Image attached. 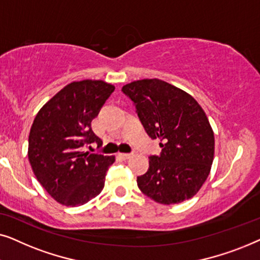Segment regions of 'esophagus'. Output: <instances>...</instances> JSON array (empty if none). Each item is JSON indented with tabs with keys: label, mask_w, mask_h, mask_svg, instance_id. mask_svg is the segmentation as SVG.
I'll use <instances>...</instances> for the list:
<instances>
[{
	"label": "esophagus",
	"mask_w": 260,
	"mask_h": 260,
	"mask_svg": "<svg viewBox=\"0 0 260 260\" xmlns=\"http://www.w3.org/2000/svg\"><path fill=\"white\" fill-rule=\"evenodd\" d=\"M131 156H133L131 154H123V152H120V154H119V157L123 158V159H129Z\"/></svg>",
	"instance_id": "esophagus-1"
}]
</instances>
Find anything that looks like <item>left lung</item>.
<instances>
[{
	"label": "left lung",
	"instance_id": "left-lung-1",
	"mask_svg": "<svg viewBox=\"0 0 260 260\" xmlns=\"http://www.w3.org/2000/svg\"><path fill=\"white\" fill-rule=\"evenodd\" d=\"M122 91L136 105L147 134L161 141V155L150 156L138 188L162 205L193 198L214 158V133L205 111L189 93L159 79L133 81Z\"/></svg>",
	"mask_w": 260,
	"mask_h": 260
}]
</instances>
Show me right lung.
<instances>
[{
    "instance_id": "right-lung-1",
    "label": "right lung",
    "mask_w": 260,
    "mask_h": 260,
    "mask_svg": "<svg viewBox=\"0 0 260 260\" xmlns=\"http://www.w3.org/2000/svg\"><path fill=\"white\" fill-rule=\"evenodd\" d=\"M115 86L103 80L73 81L40 109L28 138V158L34 175L56 202L69 207L101 194L115 156L81 151L102 144L91 122Z\"/></svg>"
}]
</instances>
